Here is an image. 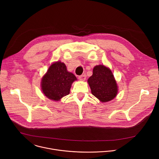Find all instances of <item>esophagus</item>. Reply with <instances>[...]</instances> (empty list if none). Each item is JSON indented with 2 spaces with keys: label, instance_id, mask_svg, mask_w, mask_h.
<instances>
[{
  "label": "esophagus",
  "instance_id": "obj_1",
  "mask_svg": "<svg viewBox=\"0 0 159 159\" xmlns=\"http://www.w3.org/2000/svg\"><path fill=\"white\" fill-rule=\"evenodd\" d=\"M86 75H80V76L79 77V79L80 80H81V81L85 80H86Z\"/></svg>",
  "mask_w": 159,
  "mask_h": 159
}]
</instances>
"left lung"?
<instances>
[{"label": "left lung", "instance_id": "obj_1", "mask_svg": "<svg viewBox=\"0 0 159 159\" xmlns=\"http://www.w3.org/2000/svg\"><path fill=\"white\" fill-rule=\"evenodd\" d=\"M88 82L91 93L102 102L112 100L117 94V84L112 71L103 65L94 67L93 75Z\"/></svg>", "mask_w": 159, "mask_h": 159}]
</instances>
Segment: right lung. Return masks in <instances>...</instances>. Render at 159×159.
I'll list each match as a JSON object with an SVG mask.
<instances>
[{
    "mask_svg": "<svg viewBox=\"0 0 159 159\" xmlns=\"http://www.w3.org/2000/svg\"><path fill=\"white\" fill-rule=\"evenodd\" d=\"M76 80V77L67 71L64 63L58 61L50 66L42 79L41 89L48 98L58 101L69 94L71 84Z\"/></svg>",
    "mask_w": 159,
    "mask_h": 159,
    "instance_id": "add662e5",
    "label": "right lung"
}]
</instances>
